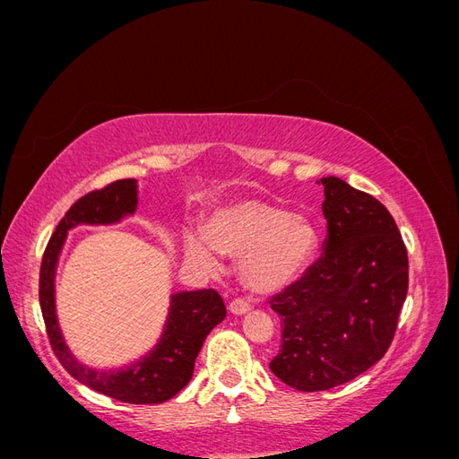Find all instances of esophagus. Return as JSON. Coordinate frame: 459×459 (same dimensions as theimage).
Here are the masks:
<instances>
[{
	"label": "esophagus",
	"instance_id": "34e87169",
	"mask_svg": "<svg viewBox=\"0 0 459 459\" xmlns=\"http://www.w3.org/2000/svg\"><path fill=\"white\" fill-rule=\"evenodd\" d=\"M248 310H251V304L241 300V299H235V300L230 302V312L235 314V316H243V314H247Z\"/></svg>",
	"mask_w": 459,
	"mask_h": 459
}]
</instances>
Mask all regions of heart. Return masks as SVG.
Segmentation results:
<instances>
[{"mask_svg":"<svg viewBox=\"0 0 459 459\" xmlns=\"http://www.w3.org/2000/svg\"><path fill=\"white\" fill-rule=\"evenodd\" d=\"M186 255L204 270L220 266V253L241 258V281L258 295H273L299 281L317 256L312 220L266 201L221 206L206 231L187 233Z\"/></svg>","mask_w":459,"mask_h":459,"instance_id":"obj_1","label":"heart"}]
</instances>
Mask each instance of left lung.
<instances>
[{
    "instance_id": "8db88e82",
    "label": "left lung",
    "mask_w": 459,
    "mask_h": 459,
    "mask_svg": "<svg viewBox=\"0 0 459 459\" xmlns=\"http://www.w3.org/2000/svg\"><path fill=\"white\" fill-rule=\"evenodd\" d=\"M324 256L270 300L281 346L270 369L302 393L327 391L369 369L393 342L408 293V253L391 212L329 176Z\"/></svg>"
}]
</instances>
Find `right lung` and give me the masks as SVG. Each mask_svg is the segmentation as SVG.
<instances>
[{
  "label": "right lung",
  "instance_id": "1",
  "mask_svg": "<svg viewBox=\"0 0 459 459\" xmlns=\"http://www.w3.org/2000/svg\"><path fill=\"white\" fill-rule=\"evenodd\" d=\"M137 201V179H118L100 191L88 193L68 208L41 258L39 307L51 349L74 379L128 404H160L191 381L206 335L226 317L224 300L214 289L174 293L159 342L137 362L118 369H97L82 364L68 349L55 310V275L68 231L78 226L118 224L124 218L134 216Z\"/></svg>",
  "mask_w": 459,
  "mask_h": 459
}]
</instances>
